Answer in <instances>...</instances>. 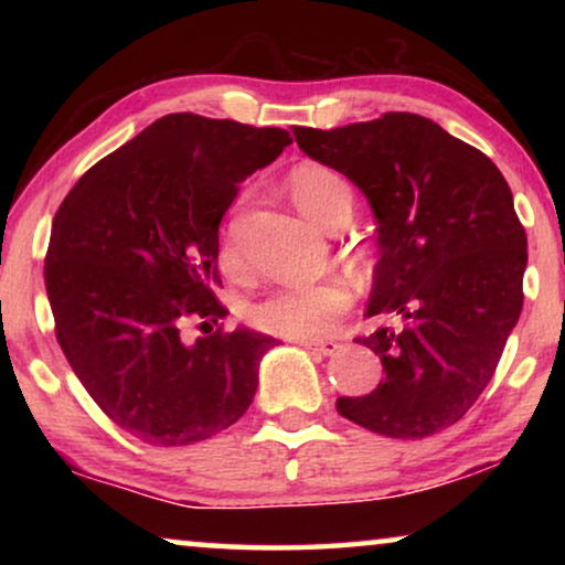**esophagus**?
<instances>
[{"instance_id":"1","label":"esophagus","mask_w":565,"mask_h":565,"mask_svg":"<svg viewBox=\"0 0 565 565\" xmlns=\"http://www.w3.org/2000/svg\"><path fill=\"white\" fill-rule=\"evenodd\" d=\"M303 347L306 350H313L319 354H334L342 344H339L337 339H313V342H303Z\"/></svg>"}]
</instances>
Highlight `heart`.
<instances>
[{"label": "heart", "mask_w": 565, "mask_h": 565, "mask_svg": "<svg viewBox=\"0 0 565 565\" xmlns=\"http://www.w3.org/2000/svg\"><path fill=\"white\" fill-rule=\"evenodd\" d=\"M290 195L296 205L321 228L337 218H350L352 188L331 167L306 164L296 167L288 177ZM231 254V252H226ZM352 303V288L342 277H323L313 282H296L273 288L246 306V319L254 327L280 337H316L331 327L339 313Z\"/></svg>", "instance_id": "1"}]
</instances>
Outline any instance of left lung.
<instances>
[{
  "instance_id": "left-lung-1",
  "label": "left lung",
  "mask_w": 565,
  "mask_h": 565,
  "mask_svg": "<svg viewBox=\"0 0 565 565\" xmlns=\"http://www.w3.org/2000/svg\"><path fill=\"white\" fill-rule=\"evenodd\" d=\"M292 134L367 198L381 259L365 316L398 319L354 339L385 377L367 396L337 398V412L396 439L452 427L489 385L522 311L527 234L504 174L414 113Z\"/></svg>"
}]
</instances>
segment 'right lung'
<instances>
[{
    "instance_id": "right-lung-1",
    "label": "right lung",
    "mask_w": 565,
    "mask_h": 565,
    "mask_svg": "<svg viewBox=\"0 0 565 565\" xmlns=\"http://www.w3.org/2000/svg\"><path fill=\"white\" fill-rule=\"evenodd\" d=\"M282 128L164 115L97 161L53 218L45 290L56 339L95 404L149 445L180 447L242 419L275 337L236 327L215 298L218 226L238 182L280 157Z\"/></svg>"
}]
</instances>
